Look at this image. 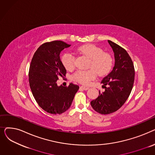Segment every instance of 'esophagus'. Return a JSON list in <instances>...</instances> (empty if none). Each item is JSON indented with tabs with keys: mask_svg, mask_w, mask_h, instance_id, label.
<instances>
[{
	"mask_svg": "<svg viewBox=\"0 0 155 155\" xmlns=\"http://www.w3.org/2000/svg\"><path fill=\"white\" fill-rule=\"evenodd\" d=\"M80 88L81 89H83V90H84V91H87V90H88V89L89 88V87H86V86H84V85H82L80 87Z\"/></svg>",
	"mask_w": 155,
	"mask_h": 155,
	"instance_id": "1",
	"label": "esophagus"
}]
</instances>
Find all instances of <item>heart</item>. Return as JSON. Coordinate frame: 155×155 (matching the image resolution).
Here are the masks:
<instances>
[{"label":"heart","instance_id":"obj_1","mask_svg":"<svg viewBox=\"0 0 155 155\" xmlns=\"http://www.w3.org/2000/svg\"><path fill=\"white\" fill-rule=\"evenodd\" d=\"M77 51L91 59L88 70H78L73 75V79L82 84L87 85L94 80L97 73L99 75H105L110 71L113 60L112 56L104 53L102 49L94 45H85L80 46ZM63 67L67 70H73L75 67V58L72 53L67 52L63 54L61 59Z\"/></svg>","mask_w":155,"mask_h":155}]
</instances>
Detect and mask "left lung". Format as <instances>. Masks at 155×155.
I'll return each instance as SVG.
<instances>
[{
  "label": "left lung",
  "instance_id": "1",
  "mask_svg": "<svg viewBox=\"0 0 155 155\" xmlns=\"http://www.w3.org/2000/svg\"><path fill=\"white\" fill-rule=\"evenodd\" d=\"M114 53L115 63L112 70L101 83L105 87L97 99L91 102V106L101 114H109L120 109L129 97L134 81L133 61L124 48L108 40Z\"/></svg>",
  "mask_w": 155,
  "mask_h": 155
}]
</instances>
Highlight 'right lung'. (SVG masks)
Wrapping results in <instances>:
<instances>
[{"instance_id": "1", "label": "right lung", "mask_w": 155, "mask_h": 155, "mask_svg": "<svg viewBox=\"0 0 155 155\" xmlns=\"http://www.w3.org/2000/svg\"><path fill=\"white\" fill-rule=\"evenodd\" d=\"M62 41H53L41 45L32 57L29 71V82L35 99L41 108L52 114H60L71 106L79 87L57 85L58 77L63 78L67 70L60 54L70 47Z\"/></svg>"}]
</instances>
